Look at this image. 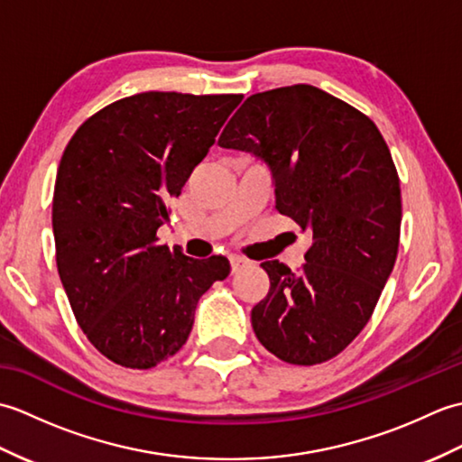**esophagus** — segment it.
<instances>
[{
	"instance_id": "34e87169",
	"label": "esophagus",
	"mask_w": 462,
	"mask_h": 462,
	"mask_svg": "<svg viewBox=\"0 0 462 462\" xmlns=\"http://www.w3.org/2000/svg\"><path fill=\"white\" fill-rule=\"evenodd\" d=\"M248 260H244V258H238V256H232L230 258V268H232V273H238L240 270H244L248 266Z\"/></svg>"
}]
</instances>
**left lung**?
<instances>
[{
    "label": "left lung",
    "instance_id": "8db88e82",
    "mask_svg": "<svg viewBox=\"0 0 462 462\" xmlns=\"http://www.w3.org/2000/svg\"><path fill=\"white\" fill-rule=\"evenodd\" d=\"M218 144L266 161L278 212L311 234L298 272L262 263L270 291L254 333L291 365L329 361L367 326L397 260L401 186L385 139L356 106L291 85L248 97Z\"/></svg>",
    "mask_w": 462,
    "mask_h": 462
}]
</instances>
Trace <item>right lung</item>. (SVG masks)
<instances>
[{"mask_svg":"<svg viewBox=\"0 0 462 462\" xmlns=\"http://www.w3.org/2000/svg\"><path fill=\"white\" fill-rule=\"evenodd\" d=\"M242 95L149 91L106 105L67 143L55 179L57 272L93 347L151 369L190 336L196 303L228 278L222 256L159 244L179 199Z\"/></svg>","mask_w":462,"mask_h":462,"instance_id":"right-lung-1","label":"right lung"}]
</instances>
